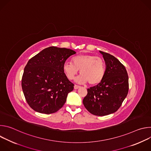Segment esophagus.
Returning a JSON list of instances; mask_svg holds the SVG:
<instances>
[{
    "label": "esophagus",
    "mask_w": 151,
    "mask_h": 151,
    "mask_svg": "<svg viewBox=\"0 0 151 151\" xmlns=\"http://www.w3.org/2000/svg\"><path fill=\"white\" fill-rule=\"evenodd\" d=\"M80 87H81V86L78 85H75V86H74V88H75V89H78V88H79Z\"/></svg>",
    "instance_id": "34e87169"
}]
</instances>
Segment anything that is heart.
<instances>
[{"instance_id":"heart-1","label":"heart","mask_w":151,"mask_h":151,"mask_svg":"<svg viewBox=\"0 0 151 151\" xmlns=\"http://www.w3.org/2000/svg\"><path fill=\"white\" fill-rule=\"evenodd\" d=\"M72 62H65L63 66V71L69 79H73L80 70L81 75L76 79L79 83L88 82L93 85L103 80L106 68L101 58L94 55H78L72 58Z\"/></svg>"}]
</instances>
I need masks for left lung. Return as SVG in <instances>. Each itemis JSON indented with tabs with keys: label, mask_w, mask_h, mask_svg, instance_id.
Masks as SVG:
<instances>
[{
	"label": "left lung",
	"mask_w": 151,
	"mask_h": 151,
	"mask_svg": "<svg viewBox=\"0 0 151 151\" xmlns=\"http://www.w3.org/2000/svg\"><path fill=\"white\" fill-rule=\"evenodd\" d=\"M100 52L106 63L105 75L101 82L87 89L83 104L93 115L105 116L117 111L127 97L128 76L125 66L116 58Z\"/></svg>",
	"instance_id": "8db88e82"
}]
</instances>
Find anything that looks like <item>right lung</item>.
<instances>
[{"label": "right lung", "instance_id": "right-lung-1", "mask_svg": "<svg viewBox=\"0 0 151 151\" xmlns=\"http://www.w3.org/2000/svg\"><path fill=\"white\" fill-rule=\"evenodd\" d=\"M75 54L70 49L50 47L29 60L21 86L27 103L34 111L51 114L63 106L74 84L66 77L63 66Z\"/></svg>", "mask_w": 151, "mask_h": 151}]
</instances>
